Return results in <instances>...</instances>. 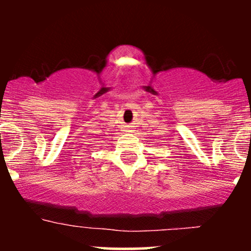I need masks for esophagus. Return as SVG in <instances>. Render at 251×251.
Wrapping results in <instances>:
<instances>
[{
  "mask_svg": "<svg viewBox=\"0 0 251 251\" xmlns=\"http://www.w3.org/2000/svg\"><path fill=\"white\" fill-rule=\"evenodd\" d=\"M124 131H125L126 133H132V131H133V129H131V128H126V129H124Z\"/></svg>",
  "mask_w": 251,
  "mask_h": 251,
  "instance_id": "1",
  "label": "esophagus"
}]
</instances>
